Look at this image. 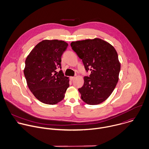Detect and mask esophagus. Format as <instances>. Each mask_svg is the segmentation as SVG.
Listing matches in <instances>:
<instances>
[{
    "instance_id": "esophagus-1",
    "label": "esophagus",
    "mask_w": 149,
    "mask_h": 149,
    "mask_svg": "<svg viewBox=\"0 0 149 149\" xmlns=\"http://www.w3.org/2000/svg\"><path fill=\"white\" fill-rule=\"evenodd\" d=\"M70 79L71 81H73L74 79H75V77H70Z\"/></svg>"
}]
</instances>
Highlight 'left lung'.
I'll return each instance as SVG.
<instances>
[{
	"label": "left lung",
	"instance_id": "obj_1",
	"mask_svg": "<svg viewBox=\"0 0 149 149\" xmlns=\"http://www.w3.org/2000/svg\"><path fill=\"white\" fill-rule=\"evenodd\" d=\"M72 49L82 59L89 77L78 91L82 100L90 105L105 101L112 93L118 81L121 65L118 54L109 43L99 38L71 43Z\"/></svg>",
	"mask_w": 149,
	"mask_h": 149
}]
</instances>
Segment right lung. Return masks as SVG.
Returning a JSON list of instances; mask_svg holds the SVG:
<instances>
[{
  "label": "right lung",
  "instance_id": "obj_1",
  "mask_svg": "<svg viewBox=\"0 0 149 149\" xmlns=\"http://www.w3.org/2000/svg\"><path fill=\"white\" fill-rule=\"evenodd\" d=\"M68 43L63 40H43L31 50L25 60L24 74L35 97L47 104L61 102L69 87L68 78L60 70L61 56Z\"/></svg>",
  "mask_w": 149,
  "mask_h": 149
}]
</instances>
